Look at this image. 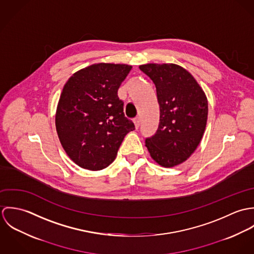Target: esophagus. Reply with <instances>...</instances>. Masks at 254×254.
Instances as JSON below:
<instances>
[{
	"instance_id": "obj_1",
	"label": "esophagus",
	"mask_w": 254,
	"mask_h": 254,
	"mask_svg": "<svg viewBox=\"0 0 254 254\" xmlns=\"http://www.w3.org/2000/svg\"><path fill=\"white\" fill-rule=\"evenodd\" d=\"M134 123H135V127H136V129H138L139 127H140V121H141V119H140V117H136V118H134Z\"/></svg>"
}]
</instances>
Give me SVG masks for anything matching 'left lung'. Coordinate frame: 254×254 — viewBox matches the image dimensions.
I'll use <instances>...</instances> for the list:
<instances>
[{
  "instance_id": "left-lung-1",
  "label": "left lung",
  "mask_w": 254,
  "mask_h": 254,
  "mask_svg": "<svg viewBox=\"0 0 254 254\" xmlns=\"http://www.w3.org/2000/svg\"><path fill=\"white\" fill-rule=\"evenodd\" d=\"M154 83L159 104V125L145 139L153 160L163 167L186 161L199 145L205 130L207 99L192 75L173 64L140 66Z\"/></svg>"
}]
</instances>
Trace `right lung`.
Segmentation results:
<instances>
[{
  "mask_svg": "<svg viewBox=\"0 0 254 254\" xmlns=\"http://www.w3.org/2000/svg\"><path fill=\"white\" fill-rule=\"evenodd\" d=\"M131 65L97 64L65 83L57 109L56 128L67 155L78 166L98 171L116 157L124 137L135 130L117 91Z\"/></svg>",
  "mask_w": 254,
  "mask_h": 254,
  "instance_id": "add662e5",
  "label": "right lung"
}]
</instances>
